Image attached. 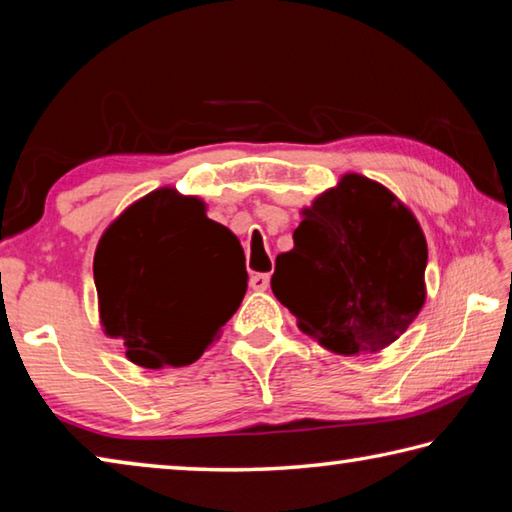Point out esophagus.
Returning a JSON list of instances; mask_svg holds the SVG:
<instances>
[{"label":"esophagus","mask_w":512,"mask_h":512,"mask_svg":"<svg viewBox=\"0 0 512 512\" xmlns=\"http://www.w3.org/2000/svg\"><path fill=\"white\" fill-rule=\"evenodd\" d=\"M268 282H271V275H268V273H253V275H250V287H253L255 291H266Z\"/></svg>","instance_id":"esophagus-1"}]
</instances>
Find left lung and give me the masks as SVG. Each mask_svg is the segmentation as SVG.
<instances>
[{
	"instance_id": "8db88e82",
	"label": "left lung",
	"mask_w": 512,
	"mask_h": 512,
	"mask_svg": "<svg viewBox=\"0 0 512 512\" xmlns=\"http://www.w3.org/2000/svg\"><path fill=\"white\" fill-rule=\"evenodd\" d=\"M302 214L293 250L275 259V298L336 354L377 352L400 339L424 305L427 241L415 216L357 173Z\"/></svg>"
}]
</instances>
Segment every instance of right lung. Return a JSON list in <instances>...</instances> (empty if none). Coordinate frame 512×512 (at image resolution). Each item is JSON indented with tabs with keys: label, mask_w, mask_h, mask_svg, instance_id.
Wrapping results in <instances>:
<instances>
[{
	"label": "right lung",
	"mask_w": 512,
	"mask_h": 512,
	"mask_svg": "<svg viewBox=\"0 0 512 512\" xmlns=\"http://www.w3.org/2000/svg\"><path fill=\"white\" fill-rule=\"evenodd\" d=\"M239 239L198 198L158 189L101 237L94 284L106 334L137 366H189L246 296Z\"/></svg>",
	"instance_id": "add662e5"
}]
</instances>
